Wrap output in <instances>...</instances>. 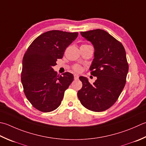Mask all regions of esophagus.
<instances>
[{
  "mask_svg": "<svg viewBox=\"0 0 146 146\" xmlns=\"http://www.w3.org/2000/svg\"><path fill=\"white\" fill-rule=\"evenodd\" d=\"M74 78H75V80L76 79H78L79 78V76L78 75H76V74H75V75H74Z\"/></svg>",
  "mask_w": 146,
  "mask_h": 146,
  "instance_id": "34e87169",
  "label": "esophagus"
}]
</instances>
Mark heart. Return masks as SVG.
I'll list each match as a JSON object with an SVG mask.
<instances>
[{"label":"heart","instance_id":"b5f03b06","mask_svg":"<svg viewBox=\"0 0 146 146\" xmlns=\"http://www.w3.org/2000/svg\"><path fill=\"white\" fill-rule=\"evenodd\" d=\"M74 70H75L77 72H80L82 70V68L80 66H78V65H76L74 66Z\"/></svg>","mask_w":146,"mask_h":146}]
</instances>
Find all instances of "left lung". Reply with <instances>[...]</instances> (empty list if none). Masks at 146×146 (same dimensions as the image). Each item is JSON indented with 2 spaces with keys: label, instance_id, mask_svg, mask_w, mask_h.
I'll return each mask as SVG.
<instances>
[{
  "label": "left lung",
  "instance_id": "1",
  "mask_svg": "<svg viewBox=\"0 0 146 146\" xmlns=\"http://www.w3.org/2000/svg\"><path fill=\"white\" fill-rule=\"evenodd\" d=\"M80 33L94 46L90 70L97 80L90 84L86 77L80 76L83 85L77 95L87 109L101 112L115 103L125 87L128 71L126 52L121 43L103 30Z\"/></svg>",
  "mask_w": 146,
  "mask_h": 146
}]
</instances>
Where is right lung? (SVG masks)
<instances>
[{
    "label": "right lung",
    "mask_w": 146,
    "mask_h": 146,
    "mask_svg": "<svg viewBox=\"0 0 146 146\" xmlns=\"http://www.w3.org/2000/svg\"><path fill=\"white\" fill-rule=\"evenodd\" d=\"M78 35L60 30L47 31L34 40L25 52L21 83L27 99L36 110L50 112L61 104L74 76L69 72L57 75L52 68Z\"/></svg>",
    "instance_id": "obj_1"
}]
</instances>
